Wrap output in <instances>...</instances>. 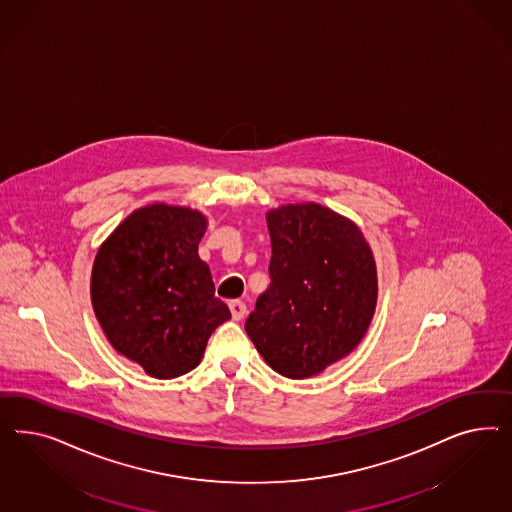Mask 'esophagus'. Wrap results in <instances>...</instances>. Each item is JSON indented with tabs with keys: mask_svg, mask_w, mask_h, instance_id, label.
Returning a JSON list of instances; mask_svg holds the SVG:
<instances>
[{
	"mask_svg": "<svg viewBox=\"0 0 512 512\" xmlns=\"http://www.w3.org/2000/svg\"><path fill=\"white\" fill-rule=\"evenodd\" d=\"M229 310H231L234 321H240V319H244L248 308H246V304H244L242 300H233V302L229 304Z\"/></svg>",
	"mask_w": 512,
	"mask_h": 512,
	"instance_id": "obj_1",
	"label": "esophagus"
}]
</instances>
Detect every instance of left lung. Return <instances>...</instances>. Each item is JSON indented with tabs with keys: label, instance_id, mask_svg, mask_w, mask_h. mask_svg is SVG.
Returning a JSON list of instances; mask_svg holds the SVG:
<instances>
[{
	"label": "left lung",
	"instance_id": "1",
	"mask_svg": "<svg viewBox=\"0 0 512 512\" xmlns=\"http://www.w3.org/2000/svg\"><path fill=\"white\" fill-rule=\"evenodd\" d=\"M270 285L246 332L264 362L308 379L347 357L377 306V266L357 223L317 202L281 204L266 214Z\"/></svg>",
	"mask_w": 512,
	"mask_h": 512
}]
</instances>
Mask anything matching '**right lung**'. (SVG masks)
Masks as SVG:
<instances>
[{"instance_id":"add662e5","label":"right lung","mask_w":512,"mask_h":512,"mask_svg":"<svg viewBox=\"0 0 512 512\" xmlns=\"http://www.w3.org/2000/svg\"><path fill=\"white\" fill-rule=\"evenodd\" d=\"M206 216L165 202L142 206L95 255L90 295L110 345L155 379L199 366L210 334L231 319L199 257Z\"/></svg>"}]
</instances>
